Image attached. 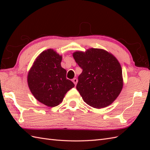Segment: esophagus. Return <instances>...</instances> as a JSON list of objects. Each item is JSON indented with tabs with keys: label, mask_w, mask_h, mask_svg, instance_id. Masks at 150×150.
<instances>
[{
	"label": "esophagus",
	"mask_w": 150,
	"mask_h": 150,
	"mask_svg": "<svg viewBox=\"0 0 150 150\" xmlns=\"http://www.w3.org/2000/svg\"><path fill=\"white\" fill-rule=\"evenodd\" d=\"M72 81H73V83L75 84V85L76 86V84H77V79H76V78H74L72 80Z\"/></svg>",
	"instance_id": "1"
}]
</instances>
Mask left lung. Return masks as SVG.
Wrapping results in <instances>:
<instances>
[{"label":"left lung","instance_id":"obj_1","mask_svg":"<svg viewBox=\"0 0 150 150\" xmlns=\"http://www.w3.org/2000/svg\"><path fill=\"white\" fill-rule=\"evenodd\" d=\"M73 58L82 69L77 90L89 106L102 108L109 106L122 88V68L113 55L101 49L77 52Z\"/></svg>","mask_w":150,"mask_h":150}]
</instances>
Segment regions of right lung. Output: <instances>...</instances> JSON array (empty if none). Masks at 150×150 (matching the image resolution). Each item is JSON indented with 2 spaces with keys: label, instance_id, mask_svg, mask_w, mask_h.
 Here are the masks:
<instances>
[{
  "label": "right lung",
  "instance_id": "right-lung-1",
  "mask_svg": "<svg viewBox=\"0 0 150 150\" xmlns=\"http://www.w3.org/2000/svg\"><path fill=\"white\" fill-rule=\"evenodd\" d=\"M62 56L53 50L44 51L37 57L28 75V86L41 103L55 107L75 86L66 79V70L60 66Z\"/></svg>",
  "mask_w": 150,
  "mask_h": 150
}]
</instances>
